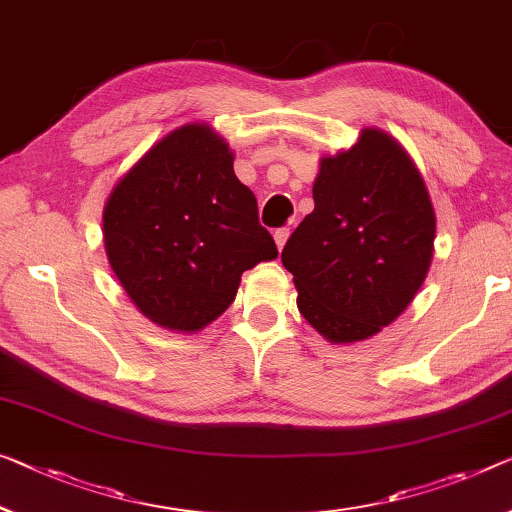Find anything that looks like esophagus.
Here are the masks:
<instances>
[{"label":"esophagus","mask_w":512,"mask_h":512,"mask_svg":"<svg viewBox=\"0 0 512 512\" xmlns=\"http://www.w3.org/2000/svg\"><path fill=\"white\" fill-rule=\"evenodd\" d=\"M290 238V226H283V229H277L274 231V242H277V247H279V251L286 247V240Z\"/></svg>","instance_id":"esophagus-1"}]
</instances>
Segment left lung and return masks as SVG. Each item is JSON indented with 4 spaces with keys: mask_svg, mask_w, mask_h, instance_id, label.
<instances>
[{
    "mask_svg": "<svg viewBox=\"0 0 512 512\" xmlns=\"http://www.w3.org/2000/svg\"><path fill=\"white\" fill-rule=\"evenodd\" d=\"M316 208L281 251L297 309L329 343L382 332L426 281L435 254V208L403 146L364 128L348 151L320 157Z\"/></svg>",
    "mask_w": 512,
    "mask_h": 512,
    "instance_id": "obj_1",
    "label": "left lung"
}]
</instances>
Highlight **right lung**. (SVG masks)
<instances>
[{
	"instance_id": "add662e5",
	"label": "right lung",
	"mask_w": 512,
	"mask_h": 512,
	"mask_svg": "<svg viewBox=\"0 0 512 512\" xmlns=\"http://www.w3.org/2000/svg\"><path fill=\"white\" fill-rule=\"evenodd\" d=\"M109 265L132 304L194 334L229 309L240 277L279 256L254 192L208 123H185L148 148L102 210Z\"/></svg>"
}]
</instances>
